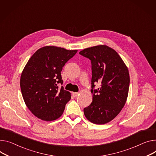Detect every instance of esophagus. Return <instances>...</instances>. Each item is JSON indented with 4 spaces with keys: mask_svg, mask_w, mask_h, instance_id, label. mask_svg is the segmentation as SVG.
<instances>
[{
    "mask_svg": "<svg viewBox=\"0 0 156 156\" xmlns=\"http://www.w3.org/2000/svg\"><path fill=\"white\" fill-rule=\"evenodd\" d=\"M73 95H74V97H77V95H79V92H73Z\"/></svg>",
    "mask_w": 156,
    "mask_h": 156,
    "instance_id": "34e87169",
    "label": "esophagus"
}]
</instances>
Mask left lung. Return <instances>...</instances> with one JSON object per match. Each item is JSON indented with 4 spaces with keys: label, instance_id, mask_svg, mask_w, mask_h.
I'll list each match as a JSON object with an SVG mask.
<instances>
[{
    "label": "left lung",
    "instance_id": "left-lung-1",
    "mask_svg": "<svg viewBox=\"0 0 156 156\" xmlns=\"http://www.w3.org/2000/svg\"><path fill=\"white\" fill-rule=\"evenodd\" d=\"M79 54L91 61L92 101L83 109L87 120L105 124L113 120L124 107L129 93L130 77L122 58L111 47L99 45L86 48ZM101 87L94 90V83Z\"/></svg>",
    "mask_w": 156,
    "mask_h": 156
}]
</instances>
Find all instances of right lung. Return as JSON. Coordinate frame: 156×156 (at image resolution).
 Masks as SVG:
<instances>
[{
    "label": "right lung",
    "instance_id": "1",
    "mask_svg": "<svg viewBox=\"0 0 156 156\" xmlns=\"http://www.w3.org/2000/svg\"><path fill=\"white\" fill-rule=\"evenodd\" d=\"M77 50L47 45L40 48L29 58L20 76V85L23 101L30 112L45 121L61 117L70 93L58 89L63 83L62 67Z\"/></svg>",
    "mask_w": 156,
    "mask_h": 156
}]
</instances>
